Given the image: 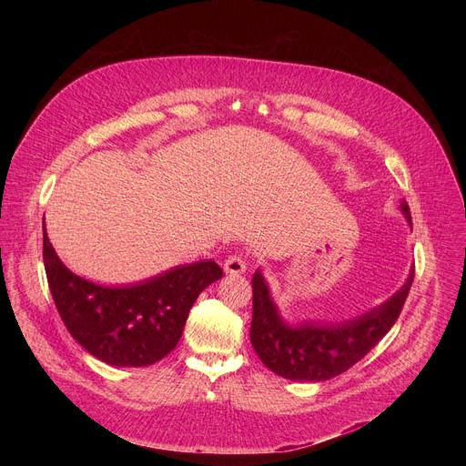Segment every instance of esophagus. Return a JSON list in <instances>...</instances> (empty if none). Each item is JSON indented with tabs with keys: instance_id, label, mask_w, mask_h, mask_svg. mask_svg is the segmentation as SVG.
<instances>
[{
	"instance_id": "esophagus-1",
	"label": "esophagus",
	"mask_w": 466,
	"mask_h": 466,
	"mask_svg": "<svg viewBox=\"0 0 466 466\" xmlns=\"http://www.w3.org/2000/svg\"><path fill=\"white\" fill-rule=\"evenodd\" d=\"M223 271L227 275H241V273H245V259L239 254L228 256L225 259V263H223Z\"/></svg>"
}]
</instances>
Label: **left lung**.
Here are the masks:
<instances>
[{"instance_id": "obj_1", "label": "left lung", "mask_w": 466, "mask_h": 466, "mask_svg": "<svg viewBox=\"0 0 466 466\" xmlns=\"http://www.w3.org/2000/svg\"><path fill=\"white\" fill-rule=\"evenodd\" d=\"M400 212L411 225L410 207ZM413 268L400 289L347 320L289 322L280 313L261 269L252 275L250 343L261 363L291 381H326L356 365L394 324L413 284Z\"/></svg>"}]
</instances>
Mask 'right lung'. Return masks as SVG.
I'll list each match as a JSON object with an SVG mask.
<instances>
[{"mask_svg":"<svg viewBox=\"0 0 466 466\" xmlns=\"http://www.w3.org/2000/svg\"><path fill=\"white\" fill-rule=\"evenodd\" d=\"M44 265L55 306L72 338L112 367H147L178 343L191 306L223 277L212 259L175 265L151 279L105 286L70 271L49 243Z\"/></svg>","mask_w":466,"mask_h":466,"instance_id":"add662e5","label":"right lung"}]
</instances>
